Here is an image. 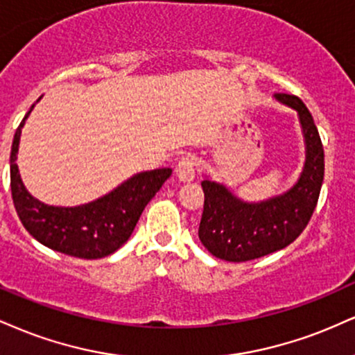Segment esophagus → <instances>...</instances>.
<instances>
[{
  "label": "esophagus",
  "instance_id": "obj_1",
  "mask_svg": "<svg viewBox=\"0 0 355 355\" xmlns=\"http://www.w3.org/2000/svg\"><path fill=\"white\" fill-rule=\"evenodd\" d=\"M175 172H177V177L180 178L182 182H191V180H193V178H195L193 159H190V157H182V159L178 160Z\"/></svg>",
  "mask_w": 355,
  "mask_h": 355
}]
</instances>
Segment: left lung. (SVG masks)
Returning <instances> with one entry per match:
<instances>
[{"mask_svg": "<svg viewBox=\"0 0 355 355\" xmlns=\"http://www.w3.org/2000/svg\"><path fill=\"white\" fill-rule=\"evenodd\" d=\"M276 99L300 114L306 140L304 170L291 190L259 203L241 202L220 183L202 182L200 241L225 261H250L291 245L304 232L318 205L324 180V148L318 127L300 97L276 94Z\"/></svg>", "mask_w": 355, "mask_h": 355, "instance_id": "left-lung-1", "label": "left lung"}]
</instances>
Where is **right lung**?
<instances>
[{
	"instance_id": "right-lung-1",
	"label": "right lung",
	"mask_w": 355,
	"mask_h": 355,
	"mask_svg": "<svg viewBox=\"0 0 355 355\" xmlns=\"http://www.w3.org/2000/svg\"><path fill=\"white\" fill-rule=\"evenodd\" d=\"M41 99V97H40ZM34 104L29 109L31 112ZM11 145V195L21 223L41 245L83 259H97L117 251L130 238L144 208L172 175L170 168L137 173L109 195L74 208L51 207L33 198L21 182L16 153L24 121Z\"/></svg>"
}]
</instances>
